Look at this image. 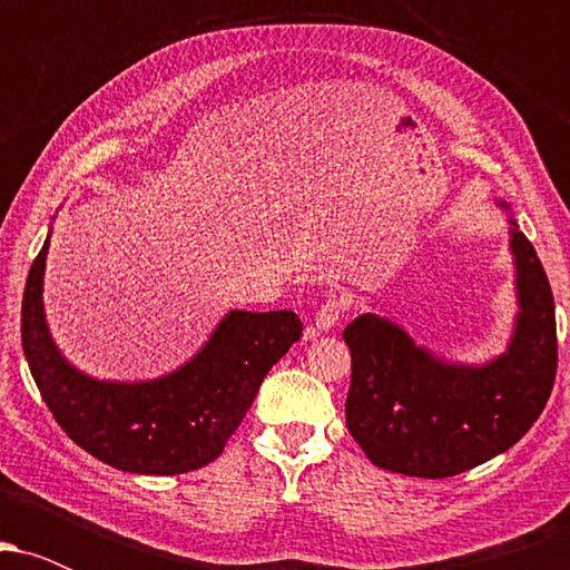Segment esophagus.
I'll use <instances>...</instances> for the list:
<instances>
[{
  "mask_svg": "<svg viewBox=\"0 0 570 570\" xmlns=\"http://www.w3.org/2000/svg\"><path fill=\"white\" fill-rule=\"evenodd\" d=\"M343 311H345V299L337 297V294H330V299L322 303V307L316 311V316H313V326L307 330V337H316L318 332H330L332 326L340 322Z\"/></svg>",
  "mask_w": 570,
  "mask_h": 570,
  "instance_id": "obj_1",
  "label": "esophagus"
}]
</instances>
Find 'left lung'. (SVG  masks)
Returning a JSON list of instances; mask_svg holds the SVG:
<instances>
[{"label":"left lung","mask_w":570,"mask_h":570,"mask_svg":"<svg viewBox=\"0 0 570 570\" xmlns=\"http://www.w3.org/2000/svg\"><path fill=\"white\" fill-rule=\"evenodd\" d=\"M509 248L520 311L507 351L485 364L448 362L375 313L345 326V423L375 466L426 480L455 476L509 450L539 421L558 372L554 299L514 219Z\"/></svg>","instance_id":"obj_1"}]
</instances>
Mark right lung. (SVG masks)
Listing matches in <instances>:
<instances>
[{"label": "right lung", "mask_w": 570, "mask_h": 570, "mask_svg": "<svg viewBox=\"0 0 570 570\" xmlns=\"http://www.w3.org/2000/svg\"><path fill=\"white\" fill-rule=\"evenodd\" d=\"M50 233L31 263L21 305L26 362L58 426L107 466L130 474H185L225 450L273 364L303 335L292 311H230L208 343L158 381H96L50 337L42 278Z\"/></svg>", "instance_id": "add662e5"}]
</instances>
